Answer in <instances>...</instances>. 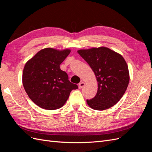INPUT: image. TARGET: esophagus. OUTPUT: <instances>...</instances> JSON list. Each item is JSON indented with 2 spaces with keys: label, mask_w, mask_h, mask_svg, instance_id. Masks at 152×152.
Segmentation results:
<instances>
[{
  "label": "esophagus",
  "mask_w": 152,
  "mask_h": 152,
  "mask_svg": "<svg viewBox=\"0 0 152 152\" xmlns=\"http://www.w3.org/2000/svg\"><path fill=\"white\" fill-rule=\"evenodd\" d=\"M84 86H85L84 82H80L79 84V89H82V87H83Z\"/></svg>",
  "instance_id": "obj_1"
}]
</instances>
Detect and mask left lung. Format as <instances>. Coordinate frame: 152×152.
Wrapping results in <instances>:
<instances>
[{
  "instance_id": "left-lung-1",
  "label": "left lung",
  "mask_w": 152,
  "mask_h": 152,
  "mask_svg": "<svg viewBox=\"0 0 152 152\" xmlns=\"http://www.w3.org/2000/svg\"><path fill=\"white\" fill-rule=\"evenodd\" d=\"M89 64L98 81L94 98L87 99L89 107L96 110L111 108L121 99L129 82V73L122 55L106 47L78 50Z\"/></svg>"
}]
</instances>
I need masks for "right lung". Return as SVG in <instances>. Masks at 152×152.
Segmentation results:
<instances>
[{
  "instance_id": "add662e5",
  "label": "right lung",
  "mask_w": 152,
  "mask_h": 152,
  "mask_svg": "<svg viewBox=\"0 0 152 152\" xmlns=\"http://www.w3.org/2000/svg\"><path fill=\"white\" fill-rule=\"evenodd\" d=\"M70 52V49L45 48L26 63L23 85L28 97L39 107L49 110L61 108L70 92L78 89L59 66Z\"/></svg>"
}]
</instances>
